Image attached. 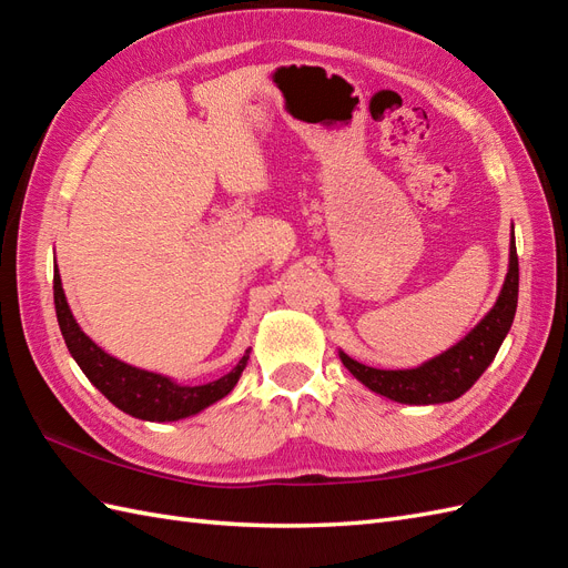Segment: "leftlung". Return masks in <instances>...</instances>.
Wrapping results in <instances>:
<instances>
[{"label":"left lung","instance_id":"1","mask_svg":"<svg viewBox=\"0 0 568 568\" xmlns=\"http://www.w3.org/2000/svg\"><path fill=\"white\" fill-rule=\"evenodd\" d=\"M518 307V254L511 232V246H508V273L501 293L494 307L479 322L468 336L458 341L446 353L427 359L415 369H376L362 362L347 357L341 351L343 365L351 369L357 382L369 390L405 405H436L460 398L483 372L491 365L494 355L514 324Z\"/></svg>","mask_w":568,"mask_h":568}]
</instances>
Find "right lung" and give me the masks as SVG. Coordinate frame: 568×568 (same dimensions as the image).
Segmentation results:
<instances>
[{
    "label": "right lung",
    "mask_w": 568,
    "mask_h": 568,
    "mask_svg": "<svg viewBox=\"0 0 568 568\" xmlns=\"http://www.w3.org/2000/svg\"><path fill=\"white\" fill-rule=\"evenodd\" d=\"M54 310L64 343L69 347L71 357L77 359L81 372L89 376V382L103 394L114 408L122 413L149 419V423H174V419H184L201 413L209 405L225 398L246 367L250 351L242 355L237 367H232L225 376L201 386H182L172 382L170 376L155 374L149 369H139L126 365V362L108 355L103 347H98L81 326L77 324L74 314H71L60 271L54 268Z\"/></svg>",
    "instance_id": "right-lung-1"
}]
</instances>
